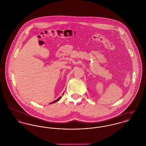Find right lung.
Here are the masks:
<instances>
[{
    "label": "right lung",
    "mask_w": 146,
    "mask_h": 146,
    "mask_svg": "<svg viewBox=\"0 0 146 146\" xmlns=\"http://www.w3.org/2000/svg\"><path fill=\"white\" fill-rule=\"evenodd\" d=\"M64 92L62 94V95H64ZM61 97H60L59 98H58L57 100H55L54 101H53V102H51V103H50L49 104H54V103H55V102H58V101L61 98Z\"/></svg>",
    "instance_id": "add662e5"
}]
</instances>
